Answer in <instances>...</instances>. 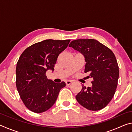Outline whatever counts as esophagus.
<instances>
[{"label": "esophagus", "mask_w": 132, "mask_h": 132, "mask_svg": "<svg viewBox=\"0 0 132 132\" xmlns=\"http://www.w3.org/2000/svg\"><path fill=\"white\" fill-rule=\"evenodd\" d=\"M72 83V81H70V80H68V81H66V85H70Z\"/></svg>", "instance_id": "34e87169"}]
</instances>
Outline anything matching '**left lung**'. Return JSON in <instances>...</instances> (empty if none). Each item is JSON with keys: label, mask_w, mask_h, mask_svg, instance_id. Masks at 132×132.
<instances>
[{"label": "left lung", "mask_w": 132, "mask_h": 132, "mask_svg": "<svg viewBox=\"0 0 132 132\" xmlns=\"http://www.w3.org/2000/svg\"><path fill=\"white\" fill-rule=\"evenodd\" d=\"M84 55V72L89 73L92 86L82 89L76 96L78 102L90 111H98L111 101L118 86L119 70L116 57L110 49L94 39H79L69 45Z\"/></svg>", "instance_id": "8db88e82"}]
</instances>
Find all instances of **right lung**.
<instances>
[{
  "instance_id": "right-lung-1",
  "label": "right lung",
  "mask_w": 132,
  "mask_h": 132,
  "mask_svg": "<svg viewBox=\"0 0 132 132\" xmlns=\"http://www.w3.org/2000/svg\"><path fill=\"white\" fill-rule=\"evenodd\" d=\"M70 39H46L24 50L16 66V87L25 106L35 113L46 111L55 104L65 82L48 80V70H54L58 56L68 47Z\"/></svg>"
}]
</instances>
